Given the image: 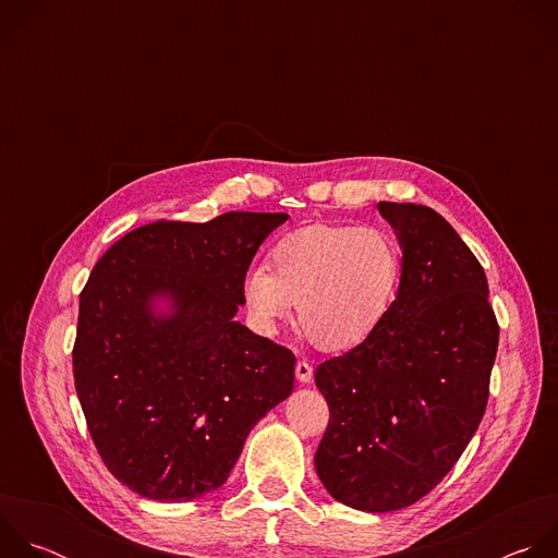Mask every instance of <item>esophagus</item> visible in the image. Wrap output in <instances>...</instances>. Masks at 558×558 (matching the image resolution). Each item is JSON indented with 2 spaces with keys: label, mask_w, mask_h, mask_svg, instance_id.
<instances>
[{
  "label": "esophagus",
  "mask_w": 558,
  "mask_h": 558,
  "mask_svg": "<svg viewBox=\"0 0 558 558\" xmlns=\"http://www.w3.org/2000/svg\"><path fill=\"white\" fill-rule=\"evenodd\" d=\"M295 377L300 384H308L313 379V366L308 362H298L295 364Z\"/></svg>",
  "instance_id": "esophagus-1"
}]
</instances>
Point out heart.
<instances>
[{
	"label": "heart",
	"instance_id": "1",
	"mask_svg": "<svg viewBox=\"0 0 558 558\" xmlns=\"http://www.w3.org/2000/svg\"><path fill=\"white\" fill-rule=\"evenodd\" d=\"M404 280L400 238L379 225H306L254 267L243 298L258 331L274 336L291 320L320 351L344 353L366 342L392 311Z\"/></svg>",
	"mask_w": 558,
	"mask_h": 558
}]
</instances>
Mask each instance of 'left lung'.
<instances>
[{"label":"left lung","mask_w":558,"mask_h":558,"mask_svg":"<svg viewBox=\"0 0 558 558\" xmlns=\"http://www.w3.org/2000/svg\"><path fill=\"white\" fill-rule=\"evenodd\" d=\"M377 209L404 250L400 298L366 342L315 371L331 415L315 472L364 512L413 506L452 470L484 417L499 347L484 267L446 218L415 203Z\"/></svg>","instance_id":"left-lung-1"}]
</instances>
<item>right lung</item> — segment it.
<instances>
[{
    "label": "right lung",
    "instance_id": "1",
    "mask_svg": "<svg viewBox=\"0 0 558 558\" xmlns=\"http://www.w3.org/2000/svg\"><path fill=\"white\" fill-rule=\"evenodd\" d=\"M287 218L158 220L95 265L78 295L74 386L106 468L132 493L192 501L220 488L252 428L291 395L295 355L233 320L258 247Z\"/></svg>",
    "mask_w": 558,
    "mask_h": 558
}]
</instances>
